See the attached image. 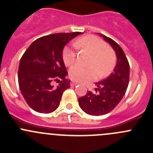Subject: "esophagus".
<instances>
[{"label": "esophagus", "mask_w": 153, "mask_h": 153, "mask_svg": "<svg viewBox=\"0 0 153 153\" xmlns=\"http://www.w3.org/2000/svg\"><path fill=\"white\" fill-rule=\"evenodd\" d=\"M78 83L76 82H74V81H72V82H71V85H72V86H75V85H77Z\"/></svg>", "instance_id": "esophagus-1"}]
</instances>
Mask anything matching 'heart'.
Instances as JSON below:
<instances>
[{"mask_svg": "<svg viewBox=\"0 0 153 153\" xmlns=\"http://www.w3.org/2000/svg\"><path fill=\"white\" fill-rule=\"evenodd\" d=\"M76 46L83 49L91 55L89 68H82L75 65L70 69L69 75L71 79L79 82H86L97 77L98 73L101 76L107 75L113 69L116 64V55L111 49L101 39L94 36L88 35L78 39ZM76 52L70 47L65 48L63 60L66 66H71L76 62Z\"/></svg>", "mask_w": 153, "mask_h": 153, "instance_id": "obj_1", "label": "heart"}]
</instances>
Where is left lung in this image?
<instances>
[{"mask_svg": "<svg viewBox=\"0 0 153 153\" xmlns=\"http://www.w3.org/2000/svg\"><path fill=\"white\" fill-rule=\"evenodd\" d=\"M109 43L116 55V65L108 77L96 82V93L87 91L78 99L80 108L91 116L107 114L113 110L123 99L129 82L130 67L124 51L116 42L104 34H99Z\"/></svg>", "mask_w": 153, "mask_h": 153, "instance_id": "obj_1", "label": "left lung"}]
</instances>
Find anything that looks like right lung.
Listing matches in <instances>:
<instances>
[{"mask_svg":"<svg viewBox=\"0 0 153 153\" xmlns=\"http://www.w3.org/2000/svg\"><path fill=\"white\" fill-rule=\"evenodd\" d=\"M81 32L58 33L40 37L30 45L20 60L18 81L25 100L36 112L49 113L59 107L71 80L63 60L64 47ZM60 83L56 87L52 84Z\"/></svg>","mask_w":153,"mask_h":153,"instance_id":"obj_1","label":"right lung"}]
</instances>
